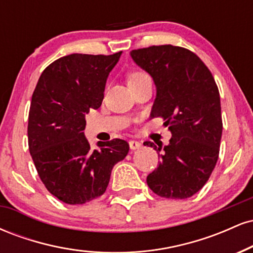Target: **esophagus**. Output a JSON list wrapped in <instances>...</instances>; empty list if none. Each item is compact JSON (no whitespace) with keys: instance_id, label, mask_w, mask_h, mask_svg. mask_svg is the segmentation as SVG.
<instances>
[{"instance_id":"1","label":"esophagus","mask_w":253,"mask_h":253,"mask_svg":"<svg viewBox=\"0 0 253 253\" xmlns=\"http://www.w3.org/2000/svg\"><path fill=\"white\" fill-rule=\"evenodd\" d=\"M129 147H130V150H138L141 147V143L140 141H136V140H130Z\"/></svg>"}]
</instances>
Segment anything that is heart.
<instances>
[{"mask_svg": "<svg viewBox=\"0 0 253 253\" xmlns=\"http://www.w3.org/2000/svg\"><path fill=\"white\" fill-rule=\"evenodd\" d=\"M143 75H146V74H145V72H143V71H133V72H130V74H128V76H127V81L129 82V81L135 80V78L143 76Z\"/></svg>", "mask_w": 253, "mask_h": 253, "instance_id": "obj_1", "label": "heart"}]
</instances>
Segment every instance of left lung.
Returning <instances> with one entry per match:
<instances>
[{
  "label": "left lung",
  "mask_w": 253,
  "mask_h": 253,
  "mask_svg": "<svg viewBox=\"0 0 253 253\" xmlns=\"http://www.w3.org/2000/svg\"><path fill=\"white\" fill-rule=\"evenodd\" d=\"M130 56L155 81L151 117L163 119L172 134L164 147L144 143L161 153V163L147 176V185L165 199H188L207 183L219 158V89L206 64L184 47L150 46L133 50Z\"/></svg>",
  "instance_id": "left-lung-1"
}]
</instances>
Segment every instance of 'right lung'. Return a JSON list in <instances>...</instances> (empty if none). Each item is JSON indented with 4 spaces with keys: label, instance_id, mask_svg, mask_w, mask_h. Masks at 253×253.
<instances>
[{
    "label": "right lung",
    "instance_id": "right-lung-1",
    "mask_svg": "<svg viewBox=\"0 0 253 253\" xmlns=\"http://www.w3.org/2000/svg\"><path fill=\"white\" fill-rule=\"evenodd\" d=\"M121 52L74 53L42 71L28 114V147L43 185L68 205H83L106 191L113 168L129 145L123 139L90 147L84 136L85 115L100 108L109 72Z\"/></svg>",
    "mask_w": 253,
    "mask_h": 253
}]
</instances>
